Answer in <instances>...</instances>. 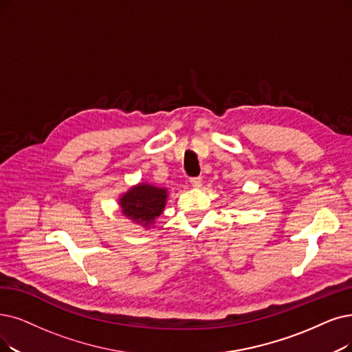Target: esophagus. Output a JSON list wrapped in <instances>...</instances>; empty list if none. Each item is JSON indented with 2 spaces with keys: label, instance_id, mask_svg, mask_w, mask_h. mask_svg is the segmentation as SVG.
Listing matches in <instances>:
<instances>
[{
  "label": "esophagus",
  "instance_id": "obj_1",
  "mask_svg": "<svg viewBox=\"0 0 352 352\" xmlns=\"http://www.w3.org/2000/svg\"><path fill=\"white\" fill-rule=\"evenodd\" d=\"M190 186L192 188H201L202 186V177H192L190 179Z\"/></svg>",
  "mask_w": 352,
  "mask_h": 352
}]
</instances>
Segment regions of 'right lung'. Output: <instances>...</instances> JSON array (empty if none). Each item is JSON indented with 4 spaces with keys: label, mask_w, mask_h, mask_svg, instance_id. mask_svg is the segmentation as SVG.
Instances as JSON below:
<instances>
[{
    "label": "right lung",
    "mask_w": 352,
    "mask_h": 352,
    "mask_svg": "<svg viewBox=\"0 0 352 352\" xmlns=\"http://www.w3.org/2000/svg\"><path fill=\"white\" fill-rule=\"evenodd\" d=\"M167 199V189L148 184H138L129 189L118 199L121 212L131 221L148 228L163 214Z\"/></svg>",
    "instance_id": "add662e5"
}]
</instances>
